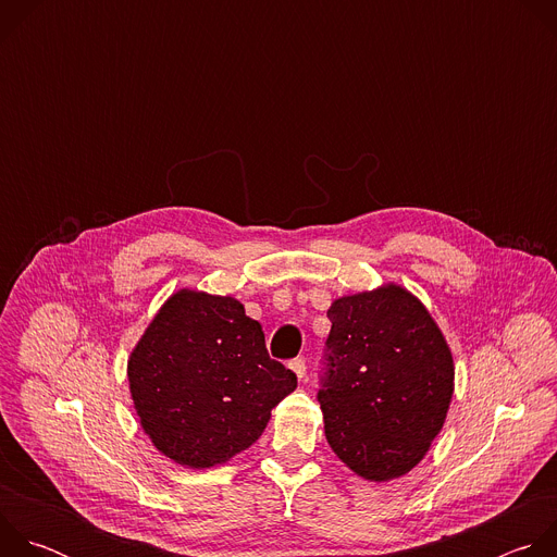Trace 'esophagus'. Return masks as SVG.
Instances as JSON below:
<instances>
[{
    "label": "esophagus",
    "instance_id": "1",
    "mask_svg": "<svg viewBox=\"0 0 557 557\" xmlns=\"http://www.w3.org/2000/svg\"><path fill=\"white\" fill-rule=\"evenodd\" d=\"M288 368L297 374V379H304V374H306V361L301 359V357H297V359H293L290 363H288Z\"/></svg>",
    "mask_w": 557,
    "mask_h": 557
}]
</instances>
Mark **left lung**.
<instances>
[{
	"mask_svg": "<svg viewBox=\"0 0 557 557\" xmlns=\"http://www.w3.org/2000/svg\"><path fill=\"white\" fill-rule=\"evenodd\" d=\"M317 401L333 451L383 483L417 467L454 394L451 350L428 308L404 286L339 297Z\"/></svg>",
	"mask_w": 557,
	"mask_h": 557,
	"instance_id": "left-lung-1",
	"label": "left lung"
}]
</instances>
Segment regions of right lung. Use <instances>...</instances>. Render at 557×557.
Listing matches in <instances>:
<instances>
[{
    "label": "right lung",
    "instance_id": "add662e5",
    "mask_svg": "<svg viewBox=\"0 0 557 557\" xmlns=\"http://www.w3.org/2000/svg\"><path fill=\"white\" fill-rule=\"evenodd\" d=\"M127 379L153 447L191 469L251 447L297 376L271 359L262 326L222 295L174 293L138 339Z\"/></svg>",
    "mask_w": 557,
    "mask_h": 557
}]
</instances>
